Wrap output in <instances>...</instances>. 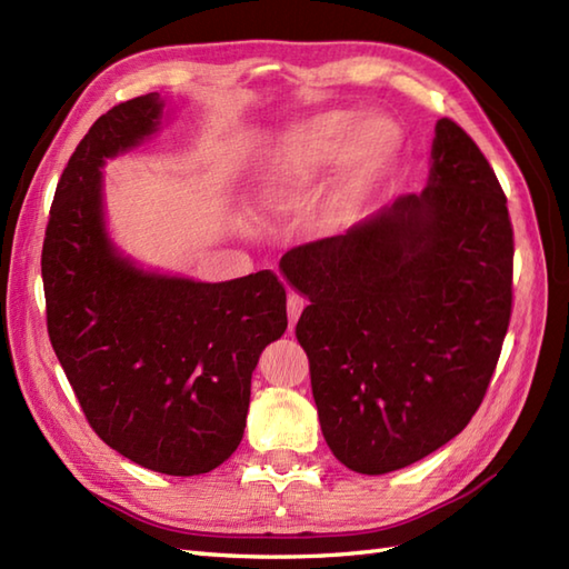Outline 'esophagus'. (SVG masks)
<instances>
[{"instance_id":"esophagus-1","label":"esophagus","mask_w":569,"mask_h":569,"mask_svg":"<svg viewBox=\"0 0 569 569\" xmlns=\"http://www.w3.org/2000/svg\"><path fill=\"white\" fill-rule=\"evenodd\" d=\"M288 328L293 330V325H296V320L300 318V312H303V308H306V298L303 296H298V293H288Z\"/></svg>"}]
</instances>
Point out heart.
<instances>
[{
	"label": "heart",
	"mask_w": 569,
	"mask_h": 569,
	"mask_svg": "<svg viewBox=\"0 0 569 569\" xmlns=\"http://www.w3.org/2000/svg\"><path fill=\"white\" fill-rule=\"evenodd\" d=\"M398 131L383 117L357 119L347 112H325L293 129L276 149L266 173V200L293 208L308 196L318 176L337 159L342 178L322 227H335L357 208L365 192L391 166Z\"/></svg>",
	"instance_id": "obj_1"
}]
</instances>
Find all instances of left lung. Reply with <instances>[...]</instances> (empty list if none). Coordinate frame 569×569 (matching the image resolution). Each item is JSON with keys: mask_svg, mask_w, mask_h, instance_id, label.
Listing matches in <instances>:
<instances>
[{"mask_svg": "<svg viewBox=\"0 0 569 569\" xmlns=\"http://www.w3.org/2000/svg\"><path fill=\"white\" fill-rule=\"evenodd\" d=\"M281 269L310 298L296 337L322 435L345 467L386 475L467 428L509 330L513 227L462 127L435 124L420 196L286 251Z\"/></svg>", "mask_w": 569, "mask_h": 569, "instance_id": "obj_1", "label": "left lung"}]
</instances>
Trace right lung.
Returning <instances> with one entry per match:
<instances>
[{
    "label": "right lung",
    "instance_id": "add662e5",
    "mask_svg": "<svg viewBox=\"0 0 569 569\" xmlns=\"http://www.w3.org/2000/svg\"><path fill=\"white\" fill-rule=\"evenodd\" d=\"M159 92L112 107L72 151L41 251L46 325L90 428L131 462L204 475L237 450L251 371L286 332L273 271L198 283L137 269L102 222L104 159L149 137Z\"/></svg>",
    "mask_w": 569,
    "mask_h": 569
}]
</instances>
